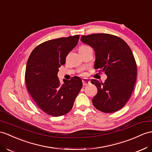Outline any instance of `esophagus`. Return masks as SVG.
Here are the masks:
<instances>
[{
    "mask_svg": "<svg viewBox=\"0 0 152 152\" xmlns=\"http://www.w3.org/2000/svg\"><path fill=\"white\" fill-rule=\"evenodd\" d=\"M83 85H88L89 84H90V80H89L88 79H86V78H84L83 79Z\"/></svg>",
    "mask_w": 152,
    "mask_h": 152,
    "instance_id": "obj_1",
    "label": "esophagus"
}]
</instances>
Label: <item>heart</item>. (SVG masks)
Instances as JSON below:
<instances>
[{
    "label": "heart",
    "mask_w": 152,
    "mask_h": 152,
    "mask_svg": "<svg viewBox=\"0 0 152 152\" xmlns=\"http://www.w3.org/2000/svg\"><path fill=\"white\" fill-rule=\"evenodd\" d=\"M89 48V47L87 46H82L80 47L79 50H80V49H84V48Z\"/></svg>",
    "instance_id": "b5f03b06"
}]
</instances>
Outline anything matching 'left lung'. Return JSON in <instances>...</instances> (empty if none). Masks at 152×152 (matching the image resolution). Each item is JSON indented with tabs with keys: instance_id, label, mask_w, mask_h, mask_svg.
Listing matches in <instances>:
<instances>
[{
	"instance_id": "left-lung-1",
	"label": "left lung",
	"mask_w": 152,
	"mask_h": 152,
	"mask_svg": "<svg viewBox=\"0 0 152 152\" xmlns=\"http://www.w3.org/2000/svg\"><path fill=\"white\" fill-rule=\"evenodd\" d=\"M80 40L95 51L94 68L107 75L104 83L91 80L97 88L92 103L102 112H117L130 97L136 81L137 65L130 48L122 39L107 33L83 35Z\"/></svg>"
}]
</instances>
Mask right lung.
Masks as SVG:
<instances>
[{
  "label": "right lung",
  "instance_id": "1",
  "mask_svg": "<svg viewBox=\"0 0 152 152\" xmlns=\"http://www.w3.org/2000/svg\"><path fill=\"white\" fill-rule=\"evenodd\" d=\"M79 35L48 40L37 46L29 55L26 68L25 81L33 100L44 112L53 117L63 115L72 109L83 86L79 77L58 78V68L78 43Z\"/></svg>",
  "mask_w": 152,
  "mask_h": 152
}]
</instances>
